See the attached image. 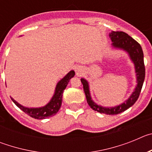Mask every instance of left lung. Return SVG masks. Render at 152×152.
I'll return each mask as SVG.
<instances>
[{"instance_id": "left-lung-1", "label": "left lung", "mask_w": 152, "mask_h": 152, "mask_svg": "<svg viewBox=\"0 0 152 152\" xmlns=\"http://www.w3.org/2000/svg\"><path fill=\"white\" fill-rule=\"evenodd\" d=\"M110 36L111 37V40L113 42V45L116 48L123 49L126 52H128L131 57V59L135 64L138 84H137V87L133 94L129 98L128 100H126L121 105L112 107V108H106V107L96 105V103L93 102L91 96H90L89 87H88L87 80L82 78L80 81L83 84V88H84V91L85 93L88 105L91 107V109L100 113H106L107 115H117L132 107L138 100L141 91H142V85L144 83L145 76V68L144 64L143 51H142V46L138 42L135 41L134 39L132 38L131 36H129L127 33H124V32H119V31L114 32L113 31L110 35Z\"/></svg>"}]
</instances>
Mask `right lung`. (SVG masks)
<instances>
[{
    "label": "right lung",
    "mask_w": 152,
    "mask_h": 152,
    "mask_svg": "<svg viewBox=\"0 0 152 152\" xmlns=\"http://www.w3.org/2000/svg\"><path fill=\"white\" fill-rule=\"evenodd\" d=\"M74 75H75V72L71 71L64 78L61 79L59 82L58 83L56 92H55V94L52 97V100L45 107H40V108H26V107H24L20 104H19L17 101L13 100V98H11L12 101L15 103L21 110L23 111L25 113L28 114L31 117L38 119L51 117V116L56 115L58 111L59 110L61 105V101H62L63 91H64L65 88L68 85L69 80L74 77Z\"/></svg>",
    "instance_id": "add662e5"
}]
</instances>
